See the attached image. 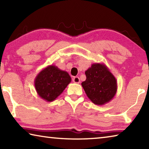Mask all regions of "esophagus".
Segmentation results:
<instances>
[{"instance_id":"1","label":"esophagus","mask_w":149,"mask_h":149,"mask_svg":"<svg viewBox=\"0 0 149 149\" xmlns=\"http://www.w3.org/2000/svg\"><path fill=\"white\" fill-rule=\"evenodd\" d=\"M73 81H74V83H75V84H79V83H80L79 77H77V76L74 77V78H73Z\"/></svg>"}]
</instances>
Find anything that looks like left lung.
<instances>
[{"instance_id": "left-lung-1", "label": "left lung", "mask_w": 149, "mask_h": 149, "mask_svg": "<svg viewBox=\"0 0 149 149\" xmlns=\"http://www.w3.org/2000/svg\"><path fill=\"white\" fill-rule=\"evenodd\" d=\"M86 80L81 85L88 98L97 105H104L112 100L117 92L115 77L104 64L95 63L85 72Z\"/></svg>"}]
</instances>
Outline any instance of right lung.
I'll return each instance as SVG.
<instances>
[{
    "label": "right lung",
    "instance_id": "add662e5",
    "mask_svg": "<svg viewBox=\"0 0 149 149\" xmlns=\"http://www.w3.org/2000/svg\"><path fill=\"white\" fill-rule=\"evenodd\" d=\"M72 79L68 73L50 65L42 70L35 77L34 85L37 94L47 102H52L64 91Z\"/></svg>",
    "mask_w": 149,
    "mask_h": 149
}]
</instances>
